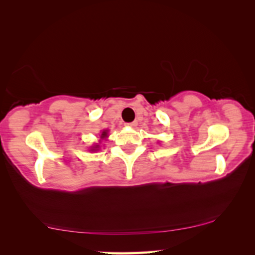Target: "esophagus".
<instances>
[{"mask_svg": "<svg viewBox=\"0 0 255 255\" xmlns=\"http://www.w3.org/2000/svg\"><path fill=\"white\" fill-rule=\"evenodd\" d=\"M126 125H127L128 127H135L136 125H137V123H136V121H132V123H129V124H126Z\"/></svg>", "mask_w": 255, "mask_h": 255, "instance_id": "34e87169", "label": "esophagus"}]
</instances>
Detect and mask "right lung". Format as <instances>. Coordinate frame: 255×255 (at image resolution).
Here are the masks:
<instances>
[{
    "label": "right lung",
    "mask_w": 255,
    "mask_h": 255,
    "mask_svg": "<svg viewBox=\"0 0 255 255\" xmlns=\"http://www.w3.org/2000/svg\"><path fill=\"white\" fill-rule=\"evenodd\" d=\"M107 137V130L102 132V135H101V138H106Z\"/></svg>",
    "instance_id": "obj_1"
}]
</instances>
